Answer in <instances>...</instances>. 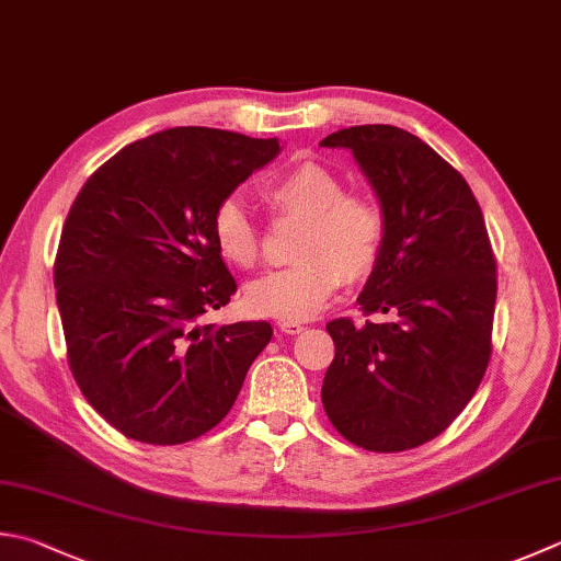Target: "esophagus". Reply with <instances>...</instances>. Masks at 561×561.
Segmentation results:
<instances>
[{"instance_id": "1", "label": "esophagus", "mask_w": 561, "mask_h": 561, "mask_svg": "<svg viewBox=\"0 0 561 561\" xmlns=\"http://www.w3.org/2000/svg\"><path fill=\"white\" fill-rule=\"evenodd\" d=\"M305 327L300 322H293V320H280V332L285 334H300Z\"/></svg>"}]
</instances>
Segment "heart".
<instances>
[{
	"mask_svg": "<svg viewBox=\"0 0 561 561\" xmlns=\"http://www.w3.org/2000/svg\"><path fill=\"white\" fill-rule=\"evenodd\" d=\"M268 213L302 219L290 268L253 280L244 293L251 314L276 320H310L330 305L342 280L371 276L386 249L388 221L374 197L344 193V183L320 163H295L263 185ZM213 239L237 268L261 259V229L237 197H225L213 213Z\"/></svg>",
	"mask_w": 561,
	"mask_h": 561,
	"instance_id": "heart-1",
	"label": "heart"
}]
</instances>
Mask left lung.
<instances>
[{"label":"left lung","instance_id":"left-lung-1","mask_svg":"<svg viewBox=\"0 0 561 561\" xmlns=\"http://www.w3.org/2000/svg\"><path fill=\"white\" fill-rule=\"evenodd\" d=\"M320 146L354 151L388 221L358 298L388 322H327L322 405L356 447L415 449L459 417L491 362L499 276L483 213L457 168L398 126H348Z\"/></svg>","mask_w":561,"mask_h":561}]
</instances>
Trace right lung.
Here are the masks:
<instances>
[{
	"label": "right lung",
	"mask_w": 561,
	"mask_h": 561,
	"mask_svg": "<svg viewBox=\"0 0 561 561\" xmlns=\"http://www.w3.org/2000/svg\"><path fill=\"white\" fill-rule=\"evenodd\" d=\"M278 139L175 126L134 141L72 203L53 283L72 378L124 437L183 445L217 427L268 322L205 324L237 293L213 213Z\"/></svg>",
	"instance_id": "right-lung-1"
}]
</instances>
